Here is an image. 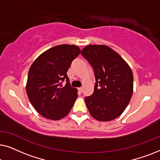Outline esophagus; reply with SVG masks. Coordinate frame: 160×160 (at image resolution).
I'll use <instances>...</instances> for the list:
<instances>
[{
  "mask_svg": "<svg viewBox=\"0 0 160 160\" xmlns=\"http://www.w3.org/2000/svg\"><path fill=\"white\" fill-rule=\"evenodd\" d=\"M78 92H79L80 93H82V92H83V88H82V87H79V88L78 89Z\"/></svg>",
  "mask_w": 160,
  "mask_h": 160,
  "instance_id": "1",
  "label": "esophagus"
}]
</instances>
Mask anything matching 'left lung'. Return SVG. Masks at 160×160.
Wrapping results in <instances>:
<instances>
[{"mask_svg":"<svg viewBox=\"0 0 160 160\" xmlns=\"http://www.w3.org/2000/svg\"><path fill=\"white\" fill-rule=\"evenodd\" d=\"M81 54L92 66L96 80L93 94L84 99L89 113L100 122L115 119L124 112L132 98V70L106 45H88Z\"/></svg>","mask_w":160,"mask_h":160,"instance_id":"left-lung-1","label":"left lung"}]
</instances>
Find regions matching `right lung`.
<instances>
[{
    "mask_svg": "<svg viewBox=\"0 0 160 160\" xmlns=\"http://www.w3.org/2000/svg\"><path fill=\"white\" fill-rule=\"evenodd\" d=\"M80 51L76 45L55 46L41 54L30 66L26 92L32 106L42 117L60 120L69 113L78 91L70 85L67 71ZM65 79L67 83L62 87L61 81Z\"/></svg>",
    "mask_w": 160,
    "mask_h": 160,
    "instance_id": "right-lung-1",
    "label": "right lung"
}]
</instances>
